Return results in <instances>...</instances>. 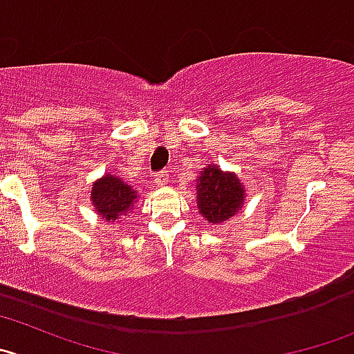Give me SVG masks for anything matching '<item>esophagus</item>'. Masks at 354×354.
I'll use <instances>...</instances> for the list:
<instances>
[{"mask_svg":"<svg viewBox=\"0 0 354 354\" xmlns=\"http://www.w3.org/2000/svg\"><path fill=\"white\" fill-rule=\"evenodd\" d=\"M154 183H156V186H165V184L168 183V171H156V174H154Z\"/></svg>","mask_w":354,"mask_h":354,"instance_id":"34e87169","label":"esophagus"}]
</instances>
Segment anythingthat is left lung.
Instances as JSON below:
<instances>
[{"label":"left lung","mask_w":354,"mask_h":354,"mask_svg":"<svg viewBox=\"0 0 354 354\" xmlns=\"http://www.w3.org/2000/svg\"><path fill=\"white\" fill-rule=\"evenodd\" d=\"M245 187L234 174L208 165L196 183L198 210L212 224H221L233 217L243 205Z\"/></svg>","instance_id":"left-lung-1"}]
</instances>
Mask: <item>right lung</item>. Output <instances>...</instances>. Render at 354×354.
I'll use <instances>...</instances> for the list:
<instances>
[{
  "instance_id": "obj_1",
  "label": "right lung",
  "mask_w": 354,
  "mask_h": 354,
  "mask_svg": "<svg viewBox=\"0 0 354 354\" xmlns=\"http://www.w3.org/2000/svg\"><path fill=\"white\" fill-rule=\"evenodd\" d=\"M136 198L137 193L132 186L123 184V180L113 175H104L92 187L93 207L107 222H114L121 215L129 214Z\"/></svg>"
}]
</instances>
